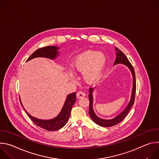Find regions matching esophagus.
<instances>
[{"label":"esophagus","mask_w":159,"mask_h":159,"mask_svg":"<svg viewBox=\"0 0 159 159\" xmlns=\"http://www.w3.org/2000/svg\"><path fill=\"white\" fill-rule=\"evenodd\" d=\"M85 96V93L82 91H79L77 93V97L78 98H84Z\"/></svg>","instance_id":"34e87169"}]
</instances>
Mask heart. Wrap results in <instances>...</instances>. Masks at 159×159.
Wrapping results in <instances>:
<instances>
[{
  "label": "heart",
  "mask_w": 159,
  "mask_h": 159,
  "mask_svg": "<svg viewBox=\"0 0 159 159\" xmlns=\"http://www.w3.org/2000/svg\"><path fill=\"white\" fill-rule=\"evenodd\" d=\"M106 61L105 55L94 51H86L76 56L72 66L75 71L82 72L84 79L94 84L101 78Z\"/></svg>",
  "instance_id": "heart-1"
}]
</instances>
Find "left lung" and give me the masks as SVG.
I'll list each match as a JSON object with an SVG mask.
<instances>
[{"label":"left lung","instance_id":"1","mask_svg":"<svg viewBox=\"0 0 159 159\" xmlns=\"http://www.w3.org/2000/svg\"><path fill=\"white\" fill-rule=\"evenodd\" d=\"M116 58L115 60V61L114 64H118V63H123L127 66L129 70L131 72L132 75H133V89H132V94L131 97L130 101L126 107V109L121 113L120 115L115 117V118L111 120H103L101 118H99L94 113L93 107V89L90 88L89 89V114L90 115V117L91 118L93 121L96 123L97 125L103 126V127H110L115 126L118 123H120L121 121H122L126 116L128 115L129 111L130 110L131 107L134 104V98H135V93H136V77H135V73L133 67L131 63L129 61L127 57L125 56V55L119 49L116 48Z\"/></svg>","mask_w":159,"mask_h":159}]
</instances>
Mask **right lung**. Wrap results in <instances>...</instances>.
I'll return each instance as SVG.
<instances>
[{
  "label": "right lung",
  "instance_id": "right-lung-1",
  "mask_svg": "<svg viewBox=\"0 0 159 159\" xmlns=\"http://www.w3.org/2000/svg\"><path fill=\"white\" fill-rule=\"evenodd\" d=\"M58 48L57 47H45L36 50L27 60L29 61L36 57H45L50 59H55L58 56ZM76 101V93H73L67 96L63 107L60 114L55 118L49 120H42L31 116L25 110L29 118L32 121L39 127L47 131H57L63 127L69 120L73 105ZM22 105V103L20 102ZM22 107H24L22 105Z\"/></svg>",
  "mask_w": 159,
  "mask_h": 159
}]
</instances>
